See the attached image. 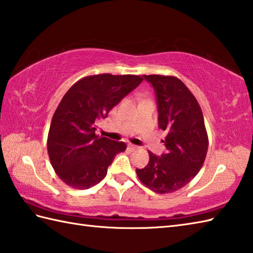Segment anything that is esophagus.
I'll return each instance as SVG.
<instances>
[{
    "instance_id": "esophagus-1",
    "label": "esophagus",
    "mask_w": 253,
    "mask_h": 253,
    "mask_svg": "<svg viewBox=\"0 0 253 253\" xmlns=\"http://www.w3.org/2000/svg\"><path fill=\"white\" fill-rule=\"evenodd\" d=\"M128 148H129V149L131 150V151H135V150H138V149H139V147L135 146V144H132V143L128 144Z\"/></svg>"
}]
</instances>
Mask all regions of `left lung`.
I'll return each mask as SVG.
<instances>
[{
	"label": "left lung",
	"instance_id": "8db88e82",
	"mask_svg": "<svg viewBox=\"0 0 253 253\" xmlns=\"http://www.w3.org/2000/svg\"><path fill=\"white\" fill-rule=\"evenodd\" d=\"M157 96L159 127L168 135L166 152H149V163L136 169L144 186L157 193H169L190 182L207 157L209 138L197 99L180 79L162 75H143Z\"/></svg>",
	"mask_w": 253,
	"mask_h": 253
}]
</instances>
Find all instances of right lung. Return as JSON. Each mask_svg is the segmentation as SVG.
<instances>
[{"mask_svg": "<svg viewBox=\"0 0 253 253\" xmlns=\"http://www.w3.org/2000/svg\"><path fill=\"white\" fill-rule=\"evenodd\" d=\"M143 80L137 75L100 74L75 83L52 117L47 153L56 175L74 189H88L104 178L125 142L95 135V124Z\"/></svg>", "mask_w": 253, "mask_h": 253, "instance_id": "add662e5", "label": "right lung"}]
</instances>
